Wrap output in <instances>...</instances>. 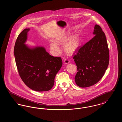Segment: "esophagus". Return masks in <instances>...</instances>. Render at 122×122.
Returning a JSON list of instances; mask_svg holds the SVG:
<instances>
[{
	"label": "esophagus",
	"instance_id": "obj_1",
	"mask_svg": "<svg viewBox=\"0 0 122 122\" xmlns=\"http://www.w3.org/2000/svg\"><path fill=\"white\" fill-rule=\"evenodd\" d=\"M64 62L65 64H69L70 62V60L68 59V58H65V59H64Z\"/></svg>",
	"mask_w": 122,
	"mask_h": 122
}]
</instances>
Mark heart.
Segmentation results:
<instances>
[{
    "instance_id": "1",
    "label": "heart",
    "mask_w": 122,
    "mask_h": 122,
    "mask_svg": "<svg viewBox=\"0 0 122 122\" xmlns=\"http://www.w3.org/2000/svg\"><path fill=\"white\" fill-rule=\"evenodd\" d=\"M65 39L64 36L57 37L55 40V42H52L50 44V49L53 53L57 54L60 51V49L57 44L63 42ZM80 45L79 40L78 36H70L64 42L63 48L64 51L68 54H73L76 52Z\"/></svg>"
}]
</instances>
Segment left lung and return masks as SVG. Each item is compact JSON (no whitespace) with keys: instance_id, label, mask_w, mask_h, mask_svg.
Instances as JSON below:
<instances>
[{"instance_id":"1","label":"left lung","mask_w":122,"mask_h":122,"mask_svg":"<svg viewBox=\"0 0 122 122\" xmlns=\"http://www.w3.org/2000/svg\"><path fill=\"white\" fill-rule=\"evenodd\" d=\"M93 38L81 47L73 59L78 72L76 85L87 87L97 83L104 76L109 62V52L106 36L98 25L94 27Z\"/></svg>"}]
</instances>
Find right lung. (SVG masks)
I'll list each match as a JSON object with an SVG mask.
<instances>
[{
  "mask_svg": "<svg viewBox=\"0 0 122 122\" xmlns=\"http://www.w3.org/2000/svg\"><path fill=\"white\" fill-rule=\"evenodd\" d=\"M29 30L24 29L20 33L15 45L18 71L30 89L37 92L48 91L53 87L55 76L62 66V59L50 55L43 47L30 48L26 46L24 43Z\"/></svg>",
  "mask_w": 122,
  "mask_h": 122,
  "instance_id": "1",
  "label": "right lung"
}]
</instances>
